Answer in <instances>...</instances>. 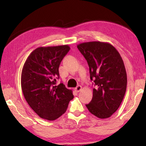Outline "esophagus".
I'll return each mask as SVG.
<instances>
[{
  "label": "esophagus",
  "instance_id": "obj_1",
  "mask_svg": "<svg viewBox=\"0 0 146 146\" xmlns=\"http://www.w3.org/2000/svg\"><path fill=\"white\" fill-rule=\"evenodd\" d=\"M82 89V86H80V85H78V86H77L75 88V90L76 92H79L81 91Z\"/></svg>",
  "mask_w": 146,
  "mask_h": 146
}]
</instances>
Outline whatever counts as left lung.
Returning a JSON list of instances; mask_svg holds the SVG:
<instances>
[{
    "mask_svg": "<svg viewBox=\"0 0 146 146\" xmlns=\"http://www.w3.org/2000/svg\"><path fill=\"white\" fill-rule=\"evenodd\" d=\"M77 48L87 61L90 79L94 80L90 112L100 119H107L122 103L127 88V73L122 57L108 42H82Z\"/></svg>",
    "mask_w": 146,
    "mask_h": 146,
    "instance_id": "8db88e82",
    "label": "left lung"
}]
</instances>
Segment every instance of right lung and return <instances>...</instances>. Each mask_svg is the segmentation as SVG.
I'll list each match as a JSON object with an SVG mask.
<instances>
[{
    "mask_svg": "<svg viewBox=\"0 0 146 146\" xmlns=\"http://www.w3.org/2000/svg\"><path fill=\"white\" fill-rule=\"evenodd\" d=\"M68 44L39 47L27 57L22 70L21 88L31 108L43 119L61 116L73 98V91L63 83L56 85L59 66L70 51Z\"/></svg>",
    "mask_w": 146,
    "mask_h": 146,
    "instance_id": "right-lung-1",
    "label": "right lung"
}]
</instances>
